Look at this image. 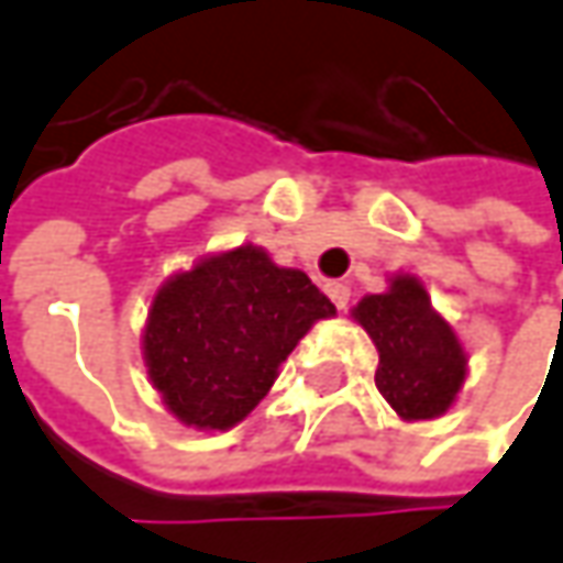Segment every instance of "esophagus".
Masks as SVG:
<instances>
[{"mask_svg": "<svg viewBox=\"0 0 563 563\" xmlns=\"http://www.w3.org/2000/svg\"><path fill=\"white\" fill-rule=\"evenodd\" d=\"M324 292H328L330 302H333V306L340 308V311H343V308L350 306V286H346V283L330 280L328 286H324Z\"/></svg>", "mask_w": 563, "mask_h": 563, "instance_id": "34e87169", "label": "esophagus"}]
</instances>
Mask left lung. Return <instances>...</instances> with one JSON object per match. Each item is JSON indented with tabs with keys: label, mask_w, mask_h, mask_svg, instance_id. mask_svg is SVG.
Segmentation results:
<instances>
[{
	"label": "left lung",
	"mask_w": 563,
	"mask_h": 563,
	"mask_svg": "<svg viewBox=\"0 0 563 563\" xmlns=\"http://www.w3.org/2000/svg\"><path fill=\"white\" fill-rule=\"evenodd\" d=\"M353 318L378 346L375 384L400 419L419 422L451 409L466 378V353L422 283L394 277L387 292L365 296Z\"/></svg>",
	"instance_id": "8db88e82"
}]
</instances>
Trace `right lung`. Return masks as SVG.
I'll return each mask as SVG.
<instances>
[{"mask_svg": "<svg viewBox=\"0 0 563 563\" xmlns=\"http://www.w3.org/2000/svg\"><path fill=\"white\" fill-rule=\"evenodd\" d=\"M336 314L302 271L239 245L163 283L144 328V362L185 426L227 431L255 409L308 328Z\"/></svg>", "mask_w": 563, "mask_h": 563, "instance_id": "add662e5", "label": "right lung"}]
</instances>
